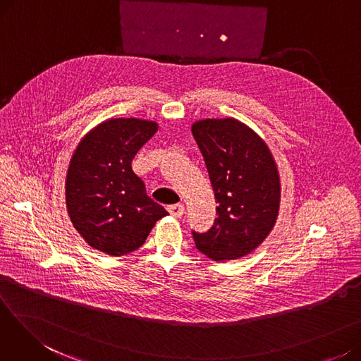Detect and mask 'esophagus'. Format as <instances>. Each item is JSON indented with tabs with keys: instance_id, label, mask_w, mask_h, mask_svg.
<instances>
[{
	"instance_id": "obj_1",
	"label": "esophagus",
	"mask_w": 361,
	"mask_h": 361,
	"mask_svg": "<svg viewBox=\"0 0 361 361\" xmlns=\"http://www.w3.org/2000/svg\"><path fill=\"white\" fill-rule=\"evenodd\" d=\"M168 212L171 216L174 218H181L184 215V206L183 204H173V206H168L166 207Z\"/></svg>"
}]
</instances>
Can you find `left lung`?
Returning a JSON list of instances; mask_svg holds the SVG:
<instances>
[{"mask_svg": "<svg viewBox=\"0 0 361 361\" xmlns=\"http://www.w3.org/2000/svg\"><path fill=\"white\" fill-rule=\"evenodd\" d=\"M215 193L216 219L206 233L192 231L196 249L212 260L253 252L274 228L279 209V176L269 149L234 118L192 126Z\"/></svg>", "mask_w": 361, "mask_h": 361, "instance_id": "1", "label": "left lung"}]
</instances>
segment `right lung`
Returning <instances> with one entry per match:
<instances>
[{"mask_svg":"<svg viewBox=\"0 0 361 361\" xmlns=\"http://www.w3.org/2000/svg\"><path fill=\"white\" fill-rule=\"evenodd\" d=\"M158 124L111 118L90 130L70 161L66 203L74 228L93 249L111 256L135 252L168 212L152 200L131 161Z\"/></svg>","mask_w":361,"mask_h":361,"instance_id":"add662e5","label":"right lung"}]
</instances>
